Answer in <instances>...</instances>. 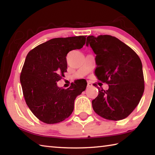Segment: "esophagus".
Here are the masks:
<instances>
[{
	"label": "esophagus",
	"instance_id": "esophagus-1",
	"mask_svg": "<svg viewBox=\"0 0 155 155\" xmlns=\"http://www.w3.org/2000/svg\"><path fill=\"white\" fill-rule=\"evenodd\" d=\"M92 86V84H91L90 82H87V87H90Z\"/></svg>",
	"mask_w": 155,
	"mask_h": 155
}]
</instances>
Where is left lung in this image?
<instances>
[{"instance_id":"8db88e82","label":"left lung","mask_w":155,"mask_h":155,"mask_svg":"<svg viewBox=\"0 0 155 155\" xmlns=\"http://www.w3.org/2000/svg\"><path fill=\"white\" fill-rule=\"evenodd\" d=\"M89 45L96 54L95 74L109 85L98 88V95L91 103L97 114L109 120L128 117L140 103L144 91L141 59L136 52L115 37L88 36ZM96 86V84H94Z\"/></svg>"}]
</instances>
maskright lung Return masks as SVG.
Listing matches in <instances>:
<instances>
[{
	"label": "right lung",
	"instance_id": "right-lung-1",
	"mask_svg": "<svg viewBox=\"0 0 155 155\" xmlns=\"http://www.w3.org/2000/svg\"><path fill=\"white\" fill-rule=\"evenodd\" d=\"M85 36L51 39L28 52L20 74L26 103L33 114L46 124L64 121L74 110V101L87 87L81 79L67 90L57 83L67 71L66 56L70 51L81 49Z\"/></svg>",
	"mask_w": 155,
	"mask_h": 155
}]
</instances>
